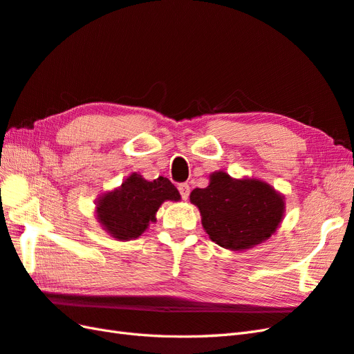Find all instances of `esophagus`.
I'll return each instance as SVG.
<instances>
[{"label":"esophagus","mask_w":354,"mask_h":354,"mask_svg":"<svg viewBox=\"0 0 354 354\" xmlns=\"http://www.w3.org/2000/svg\"><path fill=\"white\" fill-rule=\"evenodd\" d=\"M178 192H180V195H182L183 200H187L189 194H191V186H189L187 183H180L178 185Z\"/></svg>","instance_id":"1"}]
</instances>
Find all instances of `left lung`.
<instances>
[{"instance_id": "8db88e82", "label": "left lung", "mask_w": 354, "mask_h": 354, "mask_svg": "<svg viewBox=\"0 0 354 354\" xmlns=\"http://www.w3.org/2000/svg\"><path fill=\"white\" fill-rule=\"evenodd\" d=\"M209 186L194 189L191 203L198 207L204 231L212 242L243 251L270 239L286 214V198L264 180L232 178L214 171Z\"/></svg>"}]
</instances>
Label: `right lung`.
I'll return each mask as SVG.
<instances>
[{
  "instance_id": "1",
  "label": "right lung",
  "mask_w": 354,
  "mask_h": 354,
  "mask_svg": "<svg viewBox=\"0 0 354 354\" xmlns=\"http://www.w3.org/2000/svg\"><path fill=\"white\" fill-rule=\"evenodd\" d=\"M180 198L177 187L167 177L149 182L138 172H132L122 186L97 198L94 213L112 239L129 242L140 237L150 222L156 221L163 203L180 201Z\"/></svg>"
}]
</instances>
